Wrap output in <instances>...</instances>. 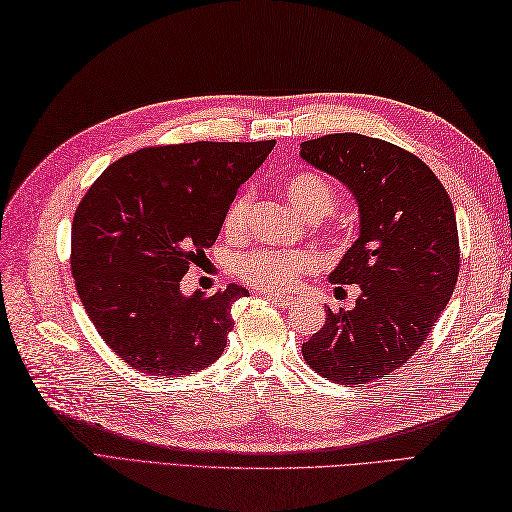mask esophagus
<instances>
[{
  "label": "esophagus",
  "mask_w": 512,
  "mask_h": 512,
  "mask_svg": "<svg viewBox=\"0 0 512 512\" xmlns=\"http://www.w3.org/2000/svg\"><path fill=\"white\" fill-rule=\"evenodd\" d=\"M265 298H269L271 302H274V305H278V307H283V309H287V307H294L296 305V298L294 296H278V294H263Z\"/></svg>",
  "instance_id": "esophagus-1"
}]
</instances>
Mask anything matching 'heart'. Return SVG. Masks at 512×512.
<instances>
[{"label":"heart","mask_w":512,"mask_h":512,"mask_svg":"<svg viewBox=\"0 0 512 512\" xmlns=\"http://www.w3.org/2000/svg\"><path fill=\"white\" fill-rule=\"evenodd\" d=\"M285 194L289 196L291 205L296 210L318 221V218L333 212L338 203L336 187H333L325 176L311 170L291 172L285 183ZM252 192H238L232 203L227 205L223 218V229L229 236H241L247 227L249 207H252ZM318 269V260L314 254L307 252H278V249H254L238 260V276L247 285L263 289L265 294H278V291H294L300 280L311 276Z\"/></svg>","instance_id":"b5f03b06"}]
</instances>
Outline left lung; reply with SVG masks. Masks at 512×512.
I'll list each match as a JSON object with an SVG mask.
<instances>
[{
	"instance_id": "obj_1",
	"label": "left lung",
	"mask_w": 512,
	"mask_h": 512,
	"mask_svg": "<svg viewBox=\"0 0 512 512\" xmlns=\"http://www.w3.org/2000/svg\"><path fill=\"white\" fill-rule=\"evenodd\" d=\"M300 156L347 185L360 207V238L329 276L360 285L356 307L327 309L302 356L338 384L389 378L453 296L460 238L451 196L413 152L364 134H325L302 143Z\"/></svg>"
}]
</instances>
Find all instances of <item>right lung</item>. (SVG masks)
Returning a JSON list of instances; mask_svg holds the SVG:
<instances>
[{
    "label": "right lung",
    "instance_id": "add662e5",
    "mask_svg": "<svg viewBox=\"0 0 512 512\" xmlns=\"http://www.w3.org/2000/svg\"><path fill=\"white\" fill-rule=\"evenodd\" d=\"M274 143L152 145L108 165L81 198L72 278L99 336L132 369L183 378L223 353L232 305L247 289L185 298L179 285Z\"/></svg>",
    "mask_w": 512,
    "mask_h": 512
}]
</instances>
